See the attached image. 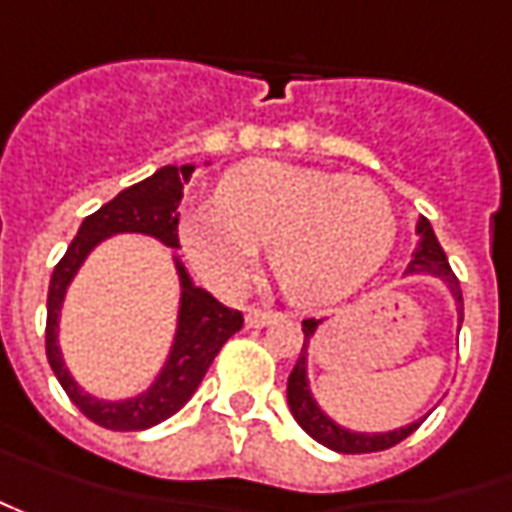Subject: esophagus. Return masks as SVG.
<instances>
[{"instance_id": "esophagus-1", "label": "esophagus", "mask_w": 512, "mask_h": 512, "mask_svg": "<svg viewBox=\"0 0 512 512\" xmlns=\"http://www.w3.org/2000/svg\"><path fill=\"white\" fill-rule=\"evenodd\" d=\"M273 321H279V312H267V310H248L245 312V324L253 329L267 327V324H273Z\"/></svg>"}]
</instances>
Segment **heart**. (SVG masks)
<instances>
[{
  "label": "heart",
  "instance_id": "heart-1",
  "mask_svg": "<svg viewBox=\"0 0 512 512\" xmlns=\"http://www.w3.org/2000/svg\"><path fill=\"white\" fill-rule=\"evenodd\" d=\"M394 239L397 216L375 183L284 160L231 168L216 200L180 219L185 256L214 290L239 293L267 245L273 279L301 307L358 293Z\"/></svg>",
  "mask_w": 512,
  "mask_h": 512
}]
</instances>
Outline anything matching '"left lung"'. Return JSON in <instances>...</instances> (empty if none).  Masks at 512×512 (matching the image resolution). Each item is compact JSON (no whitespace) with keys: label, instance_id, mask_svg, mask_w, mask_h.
<instances>
[{"label":"left lung","instance_id":"1","mask_svg":"<svg viewBox=\"0 0 512 512\" xmlns=\"http://www.w3.org/2000/svg\"><path fill=\"white\" fill-rule=\"evenodd\" d=\"M414 231H417V248L411 253V262H408L403 279H408V276H431V279H440L442 284L451 290V296H454L459 327H462V315H465L462 290H459V281H456L451 264L445 259V250L440 248V242H437V236H434L431 222H428L425 216H417ZM321 324H324V321H315V318L301 321V329H304V346H301V355H298L293 372L287 377V406L293 411L296 423L310 434L312 440L327 445L329 451H338V454H372V451H386V448H392L397 442L406 440L408 434H414L428 414L420 417V420H414V423L400 425V428H394V431H372V434H369V431H352V428H344L341 423H335L324 408L318 406V400L312 397L307 363H310L312 338H315V332H318Z\"/></svg>","mask_w":512,"mask_h":512}]
</instances>
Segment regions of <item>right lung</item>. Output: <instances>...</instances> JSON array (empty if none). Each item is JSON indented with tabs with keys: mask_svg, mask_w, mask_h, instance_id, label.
I'll return each instance as SVG.
<instances>
[{
	"mask_svg": "<svg viewBox=\"0 0 512 512\" xmlns=\"http://www.w3.org/2000/svg\"><path fill=\"white\" fill-rule=\"evenodd\" d=\"M194 163L183 166H163L152 177L123 188L115 200L101 205L95 214H89L75 233L72 245L64 259L56 264L50 290H47V360L56 372L61 389L70 394V400L87 414L92 423L104 425L109 431H146L152 425L163 423L171 414L191 400L197 392L208 366L214 363L216 352L242 329V312L219 304L208 290H202L188 276L185 264L177 253H171V262L180 279V307H177V329L168 346V355L160 372L149 383V389L123 400H106L89 394L75 377L70 375L61 346H58V324L61 307L70 290L72 279L84 267L89 253L118 233H140L152 236L160 245L177 250V208L183 200V185L194 174Z\"/></svg>",
	"mask_w": 512,
	"mask_h": 512,
	"instance_id": "add662e5",
	"label": "right lung"
}]
</instances>
